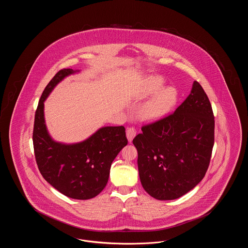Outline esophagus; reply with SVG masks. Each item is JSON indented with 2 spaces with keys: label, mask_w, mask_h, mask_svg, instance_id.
Listing matches in <instances>:
<instances>
[{
  "label": "esophagus",
  "mask_w": 248,
  "mask_h": 248,
  "mask_svg": "<svg viewBox=\"0 0 248 248\" xmlns=\"http://www.w3.org/2000/svg\"><path fill=\"white\" fill-rule=\"evenodd\" d=\"M136 134H137V132H136V129L134 127H129V128L126 129V138H127L128 141L132 142L133 139L136 136Z\"/></svg>",
  "instance_id": "1"
}]
</instances>
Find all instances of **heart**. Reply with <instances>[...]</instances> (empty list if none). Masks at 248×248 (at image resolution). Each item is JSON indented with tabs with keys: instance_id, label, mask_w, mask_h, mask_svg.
Returning <instances> with one entry per match:
<instances>
[{
	"instance_id": "heart-1",
	"label": "heart",
	"mask_w": 248,
	"mask_h": 248,
	"mask_svg": "<svg viewBox=\"0 0 248 248\" xmlns=\"http://www.w3.org/2000/svg\"><path fill=\"white\" fill-rule=\"evenodd\" d=\"M163 84V78L159 76L151 77L144 84L139 94V98L144 99L155 94L157 91L160 90ZM177 95V91L173 87L169 86L162 89L143 105L140 110V118L147 122H155L163 118L176 103Z\"/></svg>"
}]
</instances>
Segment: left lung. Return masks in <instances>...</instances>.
<instances>
[{
  "mask_svg": "<svg viewBox=\"0 0 248 248\" xmlns=\"http://www.w3.org/2000/svg\"><path fill=\"white\" fill-rule=\"evenodd\" d=\"M134 140L144 189L157 200H175L203 178L214 146L215 121L200 83L174 113L142 126Z\"/></svg>",
  "mask_w": 248,
  "mask_h": 248,
  "instance_id": "obj_1",
  "label": "left lung"
}]
</instances>
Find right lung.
Returning <instances> with one entry per match:
<instances>
[{
	"label": "right lung",
	"instance_id": "add662e5",
	"mask_svg": "<svg viewBox=\"0 0 248 248\" xmlns=\"http://www.w3.org/2000/svg\"><path fill=\"white\" fill-rule=\"evenodd\" d=\"M78 72L63 69L46 85L36 109L32 140L36 163L48 183L70 198L88 200L106 187L111 164L127 140L124 126H103L77 143L52 139L46 124L45 101L61 81Z\"/></svg>",
	"mask_w": 248,
	"mask_h": 248
}]
</instances>
